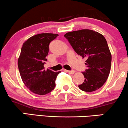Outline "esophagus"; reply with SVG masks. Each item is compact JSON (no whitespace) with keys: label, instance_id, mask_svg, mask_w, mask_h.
<instances>
[{"label":"esophagus","instance_id":"esophagus-1","mask_svg":"<svg viewBox=\"0 0 128 128\" xmlns=\"http://www.w3.org/2000/svg\"><path fill=\"white\" fill-rule=\"evenodd\" d=\"M66 72L68 73L69 74H73L75 73V71L72 70V71H68V70H66Z\"/></svg>","mask_w":128,"mask_h":128}]
</instances>
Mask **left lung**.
Wrapping results in <instances>:
<instances>
[{"label":"left lung","mask_w":128,"mask_h":128,"mask_svg":"<svg viewBox=\"0 0 128 128\" xmlns=\"http://www.w3.org/2000/svg\"><path fill=\"white\" fill-rule=\"evenodd\" d=\"M75 52L86 58L87 69L82 74L85 78L80 89L93 92L107 81L111 69L112 54L103 35L88 29L68 32L64 34Z\"/></svg>","instance_id":"8db88e82"}]
</instances>
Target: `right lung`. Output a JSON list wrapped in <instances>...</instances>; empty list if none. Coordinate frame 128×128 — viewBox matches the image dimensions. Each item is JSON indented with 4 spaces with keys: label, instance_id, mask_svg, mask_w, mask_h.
I'll return each instance as SVG.
<instances>
[{
    "label": "right lung",
    "instance_id": "right-lung-1",
    "mask_svg": "<svg viewBox=\"0 0 128 128\" xmlns=\"http://www.w3.org/2000/svg\"><path fill=\"white\" fill-rule=\"evenodd\" d=\"M58 34L41 33L25 41L18 59L21 79L31 92L44 95L54 90L56 76L61 72L44 70V61L48 54L49 44Z\"/></svg>",
    "mask_w": 128,
    "mask_h": 128
}]
</instances>
